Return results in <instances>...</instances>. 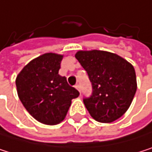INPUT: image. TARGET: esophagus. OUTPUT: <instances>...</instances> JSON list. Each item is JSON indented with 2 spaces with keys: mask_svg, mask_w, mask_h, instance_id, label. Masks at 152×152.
Here are the masks:
<instances>
[{
  "mask_svg": "<svg viewBox=\"0 0 152 152\" xmlns=\"http://www.w3.org/2000/svg\"><path fill=\"white\" fill-rule=\"evenodd\" d=\"M75 89H77V90L81 93V86H80V85H78V84H77V85H75Z\"/></svg>",
  "mask_w": 152,
  "mask_h": 152,
  "instance_id": "1",
  "label": "esophagus"
}]
</instances>
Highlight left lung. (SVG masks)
Listing matches in <instances>:
<instances>
[{"label": "left lung", "instance_id": "obj_1", "mask_svg": "<svg viewBox=\"0 0 152 152\" xmlns=\"http://www.w3.org/2000/svg\"><path fill=\"white\" fill-rule=\"evenodd\" d=\"M75 58L92 84V94L83 99L90 115L102 123L119 118L128 110L136 92L134 66L120 56L103 50H80Z\"/></svg>", "mask_w": 152, "mask_h": 152}]
</instances>
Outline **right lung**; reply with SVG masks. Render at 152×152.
I'll list each match as a JSON object with an SVG mask.
<instances>
[{
    "label": "right lung",
    "instance_id": "1",
    "mask_svg": "<svg viewBox=\"0 0 152 152\" xmlns=\"http://www.w3.org/2000/svg\"><path fill=\"white\" fill-rule=\"evenodd\" d=\"M63 56L45 53L30 61L18 74L16 86L26 110L37 121L57 125L66 117L71 100L79 92L58 75Z\"/></svg>",
    "mask_w": 152,
    "mask_h": 152
}]
</instances>
